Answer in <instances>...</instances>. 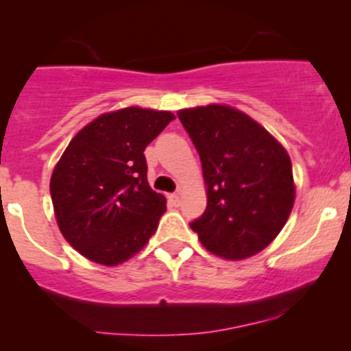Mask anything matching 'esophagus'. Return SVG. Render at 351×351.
Segmentation results:
<instances>
[{
	"label": "esophagus",
	"mask_w": 351,
	"mask_h": 351,
	"mask_svg": "<svg viewBox=\"0 0 351 351\" xmlns=\"http://www.w3.org/2000/svg\"><path fill=\"white\" fill-rule=\"evenodd\" d=\"M169 200L175 202V204H180V193H171V195H169Z\"/></svg>",
	"instance_id": "34e87169"
}]
</instances>
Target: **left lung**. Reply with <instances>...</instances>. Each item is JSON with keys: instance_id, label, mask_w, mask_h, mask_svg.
Here are the masks:
<instances>
[{"instance_id": "left-lung-1", "label": "left lung", "mask_w": 351, "mask_h": 351, "mask_svg": "<svg viewBox=\"0 0 351 351\" xmlns=\"http://www.w3.org/2000/svg\"><path fill=\"white\" fill-rule=\"evenodd\" d=\"M178 119L197 147L207 185V208L190 228L226 260L260 253L282 231L295 198L284 146L228 105L180 110Z\"/></svg>"}]
</instances>
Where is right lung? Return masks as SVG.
Returning a JSON list of instances; mask_svg holds the SVG:
<instances>
[{
  "label": "right lung",
  "mask_w": 351,
  "mask_h": 351,
  "mask_svg": "<svg viewBox=\"0 0 351 351\" xmlns=\"http://www.w3.org/2000/svg\"><path fill=\"white\" fill-rule=\"evenodd\" d=\"M175 119L129 107L80 130L51 176L56 219L66 241L95 263L115 267L139 253L166 210L147 183L144 149Z\"/></svg>",
  "instance_id": "add662e5"
}]
</instances>
